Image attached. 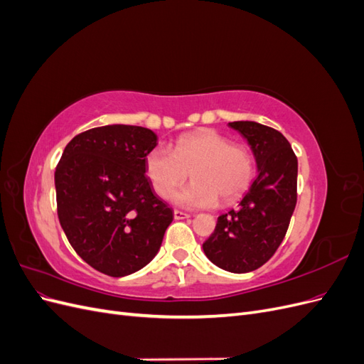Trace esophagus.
Returning <instances> with one entry per match:
<instances>
[{"label": "esophagus", "instance_id": "esophagus-1", "mask_svg": "<svg viewBox=\"0 0 364 364\" xmlns=\"http://www.w3.org/2000/svg\"><path fill=\"white\" fill-rule=\"evenodd\" d=\"M174 220H183V218H190V214H186L183 211H179V209H174Z\"/></svg>", "mask_w": 364, "mask_h": 364}]
</instances>
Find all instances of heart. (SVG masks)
Wrapping results in <instances>:
<instances>
[{"label": "heart", "instance_id": "1", "mask_svg": "<svg viewBox=\"0 0 364 364\" xmlns=\"http://www.w3.org/2000/svg\"><path fill=\"white\" fill-rule=\"evenodd\" d=\"M153 191L165 199L188 171L193 181L176 190L171 200L186 208H211L232 203L253 178V158L247 147L232 144L214 129H199L176 139L173 149L155 147L144 159Z\"/></svg>", "mask_w": 364, "mask_h": 364}]
</instances>
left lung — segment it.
Wrapping results in <instances>:
<instances>
[{"label": "left lung", "mask_w": 364, "mask_h": 364, "mask_svg": "<svg viewBox=\"0 0 364 364\" xmlns=\"http://www.w3.org/2000/svg\"><path fill=\"white\" fill-rule=\"evenodd\" d=\"M229 126L247 139L258 176L238 209L217 218L203 252L220 269L247 273L266 264L287 234L297 200V158L278 130L255 121Z\"/></svg>", "instance_id": "obj_1"}]
</instances>
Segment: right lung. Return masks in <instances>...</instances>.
I'll use <instances>...</instances> for the list:
<instances>
[{
  "instance_id": "add662e5",
  "label": "right lung",
  "mask_w": 364,
  "mask_h": 364,
  "mask_svg": "<svg viewBox=\"0 0 364 364\" xmlns=\"http://www.w3.org/2000/svg\"><path fill=\"white\" fill-rule=\"evenodd\" d=\"M156 144L155 132L141 126L94 127L68 142L54 173L65 235L77 255L109 277L147 266L173 222L144 170Z\"/></svg>"
}]
</instances>
